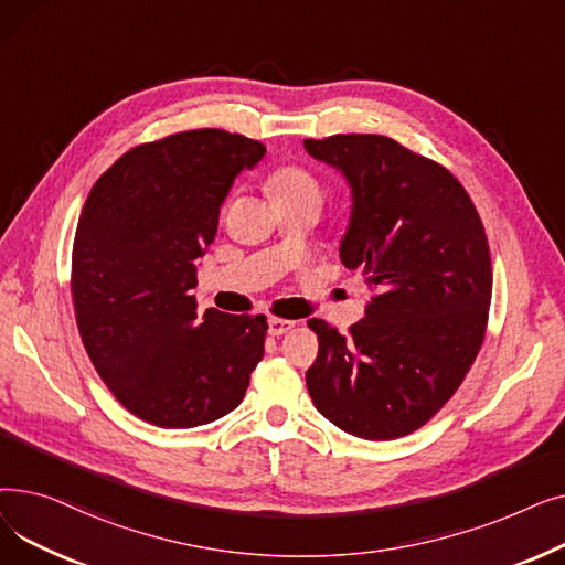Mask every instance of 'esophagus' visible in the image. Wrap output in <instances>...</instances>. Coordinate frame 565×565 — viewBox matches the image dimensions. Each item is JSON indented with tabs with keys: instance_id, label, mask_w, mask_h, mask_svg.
Returning <instances> with one entry per match:
<instances>
[{
	"instance_id": "obj_1",
	"label": "esophagus",
	"mask_w": 565,
	"mask_h": 565,
	"mask_svg": "<svg viewBox=\"0 0 565 565\" xmlns=\"http://www.w3.org/2000/svg\"><path fill=\"white\" fill-rule=\"evenodd\" d=\"M292 328H295V320H288V318L273 316L270 320H267V332H270V337H281V334L290 332Z\"/></svg>"
}]
</instances>
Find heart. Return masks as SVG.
Instances as JSON below:
<instances>
[{
	"label": "heart",
	"instance_id": "1",
	"mask_svg": "<svg viewBox=\"0 0 565 565\" xmlns=\"http://www.w3.org/2000/svg\"><path fill=\"white\" fill-rule=\"evenodd\" d=\"M265 188L270 192L273 201H298L313 199L322 203V183L320 178L302 164H281L275 167L265 178Z\"/></svg>",
	"mask_w": 565,
	"mask_h": 565
}]
</instances>
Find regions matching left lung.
<instances>
[{"label": "left lung", "mask_w": 565, "mask_h": 565, "mask_svg": "<svg viewBox=\"0 0 565 565\" xmlns=\"http://www.w3.org/2000/svg\"><path fill=\"white\" fill-rule=\"evenodd\" d=\"M352 190L339 254L373 290L348 334L320 318L307 371L316 409L373 441L430 422L462 384L483 345L492 263L483 222L458 178L392 137L305 139Z\"/></svg>", "instance_id": "obj_1"}]
</instances>
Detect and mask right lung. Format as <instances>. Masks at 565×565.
I'll return each instance as SVG.
<instances>
[{"label": "right lung", "mask_w": 565, "mask_h": 565, "mask_svg": "<svg viewBox=\"0 0 565 565\" xmlns=\"http://www.w3.org/2000/svg\"><path fill=\"white\" fill-rule=\"evenodd\" d=\"M265 146L217 128L139 143L88 192L73 243L77 330L128 412L160 428L222 419L245 398L265 316H196V258L235 175Z\"/></svg>", "instance_id": "1"}]
</instances>
